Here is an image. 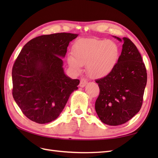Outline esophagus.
<instances>
[{
	"label": "esophagus",
	"mask_w": 158,
	"mask_h": 158,
	"mask_svg": "<svg viewBox=\"0 0 158 158\" xmlns=\"http://www.w3.org/2000/svg\"><path fill=\"white\" fill-rule=\"evenodd\" d=\"M87 83H88V81L84 78H81V80H80L79 86L81 87V88H83V87H85Z\"/></svg>",
	"instance_id": "esophagus-1"
}]
</instances>
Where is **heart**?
I'll return each instance as SVG.
<instances>
[{"label":"heart","mask_w":158,"mask_h":158,"mask_svg":"<svg viewBox=\"0 0 158 158\" xmlns=\"http://www.w3.org/2000/svg\"><path fill=\"white\" fill-rule=\"evenodd\" d=\"M73 56L67 58L69 65L77 72L87 65L88 75L93 79L108 76L119 58V48L112 40L81 39L73 46Z\"/></svg>","instance_id":"1"}]
</instances>
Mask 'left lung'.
<instances>
[{
  "mask_svg": "<svg viewBox=\"0 0 158 158\" xmlns=\"http://www.w3.org/2000/svg\"><path fill=\"white\" fill-rule=\"evenodd\" d=\"M113 37L123 42L122 53L113 71L96 81L100 94L95 109L102 123L119 126L132 119L141 108L147 75L136 45L126 37Z\"/></svg>",
  "mask_w": 158,
  "mask_h": 158,
  "instance_id": "obj_1",
  "label": "left lung"
}]
</instances>
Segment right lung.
<instances>
[{
  "instance_id": "add662e5",
  "label": "right lung",
  "mask_w": 158,
  "mask_h": 158,
  "mask_svg": "<svg viewBox=\"0 0 158 158\" xmlns=\"http://www.w3.org/2000/svg\"><path fill=\"white\" fill-rule=\"evenodd\" d=\"M77 34L56 33L32 39L23 46L12 69L13 97L24 115L38 123L58 117L79 79L65 75L62 59Z\"/></svg>"
}]
</instances>
